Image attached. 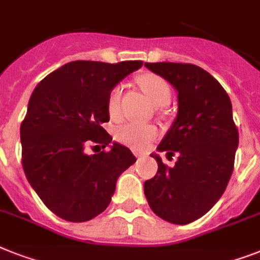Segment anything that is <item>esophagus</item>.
Returning <instances> with one entry per match:
<instances>
[{"instance_id":"1","label":"esophagus","mask_w":260,"mask_h":260,"mask_svg":"<svg viewBox=\"0 0 260 260\" xmlns=\"http://www.w3.org/2000/svg\"><path fill=\"white\" fill-rule=\"evenodd\" d=\"M146 154L145 153H137V156H138V158H142V156H145Z\"/></svg>"}]
</instances>
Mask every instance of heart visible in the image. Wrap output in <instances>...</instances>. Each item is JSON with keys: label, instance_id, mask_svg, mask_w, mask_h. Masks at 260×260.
<instances>
[{"label": "heart", "instance_id": "heart-1", "mask_svg": "<svg viewBox=\"0 0 260 260\" xmlns=\"http://www.w3.org/2000/svg\"><path fill=\"white\" fill-rule=\"evenodd\" d=\"M138 83L155 106H165L170 102L171 89L162 77L153 73H146L139 77ZM119 106H121V87L114 86L107 96V111L110 117H118ZM155 135L156 127L151 123L128 122L118 127L115 137L119 142L130 146L133 149H145L155 138Z\"/></svg>", "mask_w": 260, "mask_h": 260}]
</instances>
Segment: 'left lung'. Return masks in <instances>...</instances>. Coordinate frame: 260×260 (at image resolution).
<instances>
[{
  "mask_svg": "<svg viewBox=\"0 0 260 260\" xmlns=\"http://www.w3.org/2000/svg\"><path fill=\"white\" fill-rule=\"evenodd\" d=\"M145 66L164 77L178 91V115L159 151L178 154L169 167L156 154L155 177L145 182L150 209L166 222L187 224L215 205L234 170L239 134L226 90L192 63L156 62Z\"/></svg>",
  "mask_w": 260,
  "mask_h": 260,
  "instance_id": "left-lung-1",
  "label": "left lung"
}]
</instances>
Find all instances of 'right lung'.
Segmentation results:
<instances>
[{
    "label": "right lung",
    "instance_id": "1",
    "mask_svg": "<svg viewBox=\"0 0 260 260\" xmlns=\"http://www.w3.org/2000/svg\"><path fill=\"white\" fill-rule=\"evenodd\" d=\"M142 61H73L38 83L21 123L22 167L30 186L55 215L86 222L105 211L118 177L135 164L126 147L111 142L107 96ZM89 145L102 147L87 156ZM101 150V149H100Z\"/></svg>",
    "mask_w": 260,
    "mask_h": 260
}]
</instances>
